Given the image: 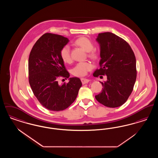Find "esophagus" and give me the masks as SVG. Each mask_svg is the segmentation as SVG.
<instances>
[{
  "instance_id": "1",
  "label": "esophagus",
  "mask_w": 158,
  "mask_h": 158,
  "mask_svg": "<svg viewBox=\"0 0 158 158\" xmlns=\"http://www.w3.org/2000/svg\"><path fill=\"white\" fill-rule=\"evenodd\" d=\"M81 81L82 84H86V83H88L90 81V80L88 79H85V78H81Z\"/></svg>"
}]
</instances>
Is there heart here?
<instances>
[{"instance_id": "1", "label": "heart", "mask_w": 158, "mask_h": 158, "mask_svg": "<svg viewBox=\"0 0 158 158\" xmlns=\"http://www.w3.org/2000/svg\"><path fill=\"white\" fill-rule=\"evenodd\" d=\"M75 44L85 50L87 52H90L89 56L92 58H95L97 57L96 53L94 51V44L88 38L82 37L76 39ZM60 57L64 63H70L71 61L70 56V48L69 45L63 46L60 50ZM92 69V64L88 61L80 62L76 64L75 66L72 69V73L76 76H84L87 73Z\"/></svg>"}]
</instances>
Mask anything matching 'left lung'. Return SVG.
<instances>
[{
  "label": "left lung",
  "mask_w": 158,
  "mask_h": 158,
  "mask_svg": "<svg viewBox=\"0 0 158 158\" xmlns=\"http://www.w3.org/2000/svg\"><path fill=\"white\" fill-rule=\"evenodd\" d=\"M96 41L100 47V68L94 76L106 75L101 82L102 92L95 96L102 105L116 108L124 104L131 94L137 76L136 60L133 51L123 38L112 32L98 34Z\"/></svg>",
  "instance_id": "obj_1"
}]
</instances>
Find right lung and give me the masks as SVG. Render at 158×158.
Returning <instances> with one entry per match:
<instances>
[{"label": "right lung", "mask_w": 158, "mask_h": 158, "mask_svg": "<svg viewBox=\"0 0 158 158\" xmlns=\"http://www.w3.org/2000/svg\"><path fill=\"white\" fill-rule=\"evenodd\" d=\"M68 38L46 33L40 38L31 51L28 60L29 82L38 101L50 111H60L71 105L82 84L78 77H70L68 83L59 85L60 76L70 75L60 57Z\"/></svg>", "instance_id": "right-lung-1"}]
</instances>
